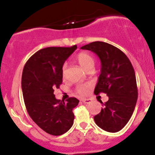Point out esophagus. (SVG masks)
Masks as SVG:
<instances>
[{
    "mask_svg": "<svg viewBox=\"0 0 155 155\" xmlns=\"http://www.w3.org/2000/svg\"><path fill=\"white\" fill-rule=\"evenodd\" d=\"M84 104H90V103L92 102V100L91 99H81V100Z\"/></svg>",
    "mask_w": 155,
    "mask_h": 155,
    "instance_id": "34e87169",
    "label": "esophagus"
}]
</instances>
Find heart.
<instances>
[{
	"mask_svg": "<svg viewBox=\"0 0 155 155\" xmlns=\"http://www.w3.org/2000/svg\"><path fill=\"white\" fill-rule=\"evenodd\" d=\"M76 61L78 63L81 65L84 70L87 71L90 69H93L94 66H95V59L91 54H89L87 52L85 51H81L76 55ZM65 68H66V64H64L63 66V69H62V74L63 75H65ZM90 89V86L87 84H80L76 88V91L79 94L81 95H84L87 93Z\"/></svg>",
	"mask_w": 155,
	"mask_h": 155,
	"instance_id": "obj_1",
	"label": "heart"
}]
</instances>
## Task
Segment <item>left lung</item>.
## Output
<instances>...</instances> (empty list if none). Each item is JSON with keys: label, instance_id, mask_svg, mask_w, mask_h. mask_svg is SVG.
<instances>
[{"label": "left lung", "instance_id": "1", "mask_svg": "<svg viewBox=\"0 0 155 155\" xmlns=\"http://www.w3.org/2000/svg\"><path fill=\"white\" fill-rule=\"evenodd\" d=\"M92 51L100 58L101 74L94 93L104 92L108 97L98 114L96 124L110 133L122 130L132 116L138 99L136 74L125 54L106 42L95 41L81 47Z\"/></svg>", "mask_w": 155, "mask_h": 155}]
</instances>
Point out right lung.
I'll return each instance as SVG.
<instances>
[{"label": "right lung", "mask_w": 155, "mask_h": 155, "mask_svg": "<svg viewBox=\"0 0 155 155\" xmlns=\"http://www.w3.org/2000/svg\"><path fill=\"white\" fill-rule=\"evenodd\" d=\"M71 47H47L32 55L23 68L22 90L28 114L40 128L52 136L66 133L74 124L76 97L58 100L54 89L63 82L65 61L76 50Z\"/></svg>", "instance_id": "1"}]
</instances>
